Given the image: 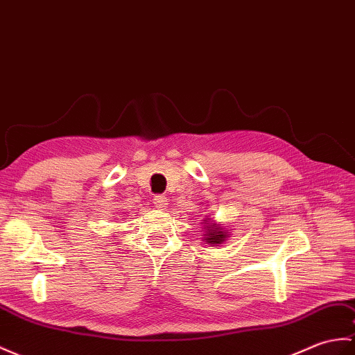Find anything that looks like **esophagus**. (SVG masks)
Wrapping results in <instances>:
<instances>
[{"label":"esophagus","instance_id":"1","mask_svg":"<svg viewBox=\"0 0 355 355\" xmlns=\"http://www.w3.org/2000/svg\"><path fill=\"white\" fill-rule=\"evenodd\" d=\"M153 202H154L155 207L162 209V210L168 205V200H166V196H164V195H155L153 198Z\"/></svg>","mask_w":355,"mask_h":355}]
</instances>
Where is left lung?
I'll return each mask as SVG.
<instances>
[{
	"mask_svg": "<svg viewBox=\"0 0 355 355\" xmlns=\"http://www.w3.org/2000/svg\"><path fill=\"white\" fill-rule=\"evenodd\" d=\"M205 222H207V220H205ZM205 222H202V224H205ZM204 230H205V233H207V234H205L204 241L210 243V245H219L228 237V234L225 232H222L218 224H207L204 227Z\"/></svg>",
	"mask_w": 355,
	"mask_h": 355,
	"instance_id": "obj_1",
	"label": "left lung"
}]
</instances>
